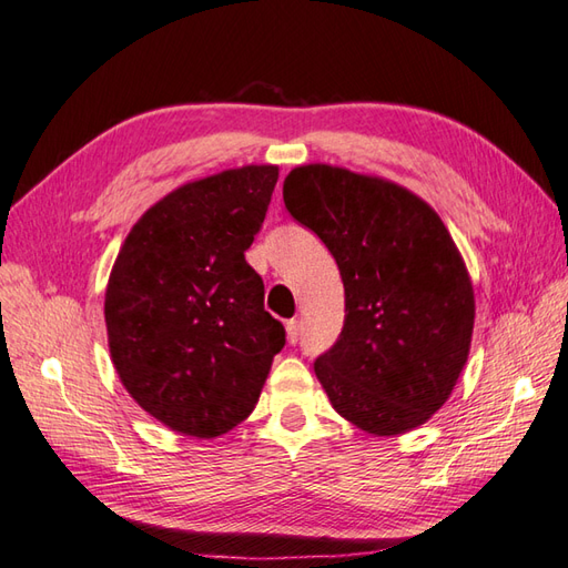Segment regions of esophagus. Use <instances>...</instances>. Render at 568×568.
<instances>
[{"label":"esophagus","mask_w":568,"mask_h":568,"mask_svg":"<svg viewBox=\"0 0 568 568\" xmlns=\"http://www.w3.org/2000/svg\"><path fill=\"white\" fill-rule=\"evenodd\" d=\"M298 335H301V323H298L296 318L286 321V337H288V343L296 345V343H298Z\"/></svg>","instance_id":"obj_1"}]
</instances>
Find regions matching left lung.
Segmentation results:
<instances>
[{
  "instance_id": "8db88e82",
  "label": "left lung",
  "mask_w": 568,
  "mask_h": 568,
  "mask_svg": "<svg viewBox=\"0 0 568 568\" xmlns=\"http://www.w3.org/2000/svg\"><path fill=\"white\" fill-rule=\"evenodd\" d=\"M284 204L331 250L345 325L313 362L333 408L372 435L423 425L469 357L474 288L445 223L394 182L331 165L284 180Z\"/></svg>"
}]
</instances>
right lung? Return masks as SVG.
<instances>
[{"mask_svg": "<svg viewBox=\"0 0 568 568\" xmlns=\"http://www.w3.org/2000/svg\"><path fill=\"white\" fill-rule=\"evenodd\" d=\"M276 180L274 165H247L174 189L133 225L111 270L113 367L138 406L182 435L243 423L286 343L245 262Z\"/></svg>", "mask_w": 568, "mask_h": 568, "instance_id": "obj_1", "label": "right lung"}]
</instances>
